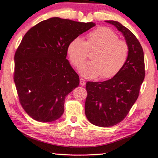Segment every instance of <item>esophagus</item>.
Segmentation results:
<instances>
[{
  "label": "esophagus",
  "mask_w": 158,
  "mask_h": 158,
  "mask_svg": "<svg viewBox=\"0 0 158 158\" xmlns=\"http://www.w3.org/2000/svg\"><path fill=\"white\" fill-rule=\"evenodd\" d=\"M85 83H86V81H85V79H79V84H80V85L81 86H84V85H85Z\"/></svg>",
  "instance_id": "34e87169"
}]
</instances>
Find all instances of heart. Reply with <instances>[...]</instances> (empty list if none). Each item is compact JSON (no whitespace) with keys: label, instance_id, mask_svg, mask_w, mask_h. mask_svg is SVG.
I'll list each match as a JSON object with an SVG mask.
<instances>
[{"label":"heart","instance_id":"obj_1","mask_svg":"<svg viewBox=\"0 0 158 158\" xmlns=\"http://www.w3.org/2000/svg\"><path fill=\"white\" fill-rule=\"evenodd\" d=\"M96 49L92 60L79 68V72L86 78L110 79L123 69L129 56V46L112 30L101 27L89 32L86 41L81 37L73 39L67 48L71 63L79 67L86 58L88 51Z\"/></svg>","mask_w":158,"mask_h":158}]
</instances>
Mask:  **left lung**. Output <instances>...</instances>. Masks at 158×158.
Instances as JSON below:
<instances>
[{
	"label": "left lung",
	"mask_w": 158,
	"mask_h": 158,
	"mask_svg": "<svg viewBox=\"0 0 158 158\" xmlns=\"http://www.w3.org/2000/svg\"><path fill=\"white\" fill-rule=\"evenodd\" d=\"M106 22L123 33L130 52L125 65L113 78L101 82L86 83V117L99 127L113 126L126 117L139 97L145 77L143 51L137 38L118 22Z\"/></svg>",
	"instance_id": "left-lung-1"
}]
</instances>
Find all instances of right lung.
Returning a JSON list of instances; mask_svg holds the SVG:
<instances>
[{"label": "right lung", "mask_w": 158, "mask_h": 158, "mask_svg": "<svg viewBox=\"0 0 158 158\" xmlns=\"http://www.w3.org/2000/svg\"><path fill=\"white\" fill-rule=\"evenodd\" d=\"M95 25L52 17L24 35L15 55L14 80L19 103L33 119L50 123L63 115L65 96L79 85L66 59L68 46Z\"/></svg>", "instance_id": "add662e5"}]
</instances>
